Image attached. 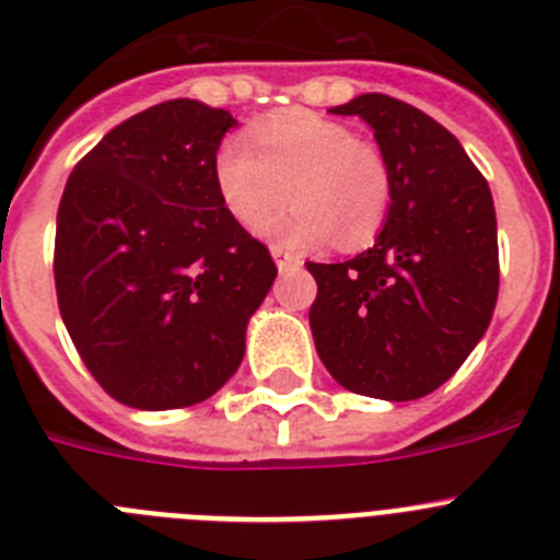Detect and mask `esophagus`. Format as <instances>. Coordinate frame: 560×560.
<instances>
[{
	"label": "esophagus",
	"mask_w": 560,
	"mask_h": 560,
	"mask_svg": "<svg viewBox=\"0 0 560 560\" xmlns=\"http://www.w3.org/2000/svg\"><path fill=\"white\" fill-rule=\"evenodd\" d=\"M271 255H275V260H277V269L280 271H291V269H300V266H303V260H300V257L296 255H291V252H285L283 246H271Z\"/></svg>",
	"instance_id": "1"
}]
</instances>
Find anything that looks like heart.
<instances>
[{
  "instance_id": "heart-1",
  "label": "heart",
  "mask_w": 560,
  "mask_h": 560,
  "mask_svg": "<svg viewBox=\"0 0 560 560\" xmlns=\"http://www.w3.org/2000/svg\"><path fill=\"white\" fill-rule=\"evenodd\" d=\"M226 212L246 230H264L296 201L275 235L289 246L341 249L370 244L393 205L387 156L353 128L314 112H285L252 128V142L230 137L212 160Z\"/></svg>"
}]
</instances>
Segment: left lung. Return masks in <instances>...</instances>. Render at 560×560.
<instances>
[{
  "label": "left lung",
  "mask_w": 560,
  "mask_h": 560,
  "mask_svg": "<svg viewBox=\"0 0 560 560\" xmlns=\"http://www.w3.org/2000/svg\"><path fill=\"white\" fill-rule=\"evenodd\" d=\"M330 112L373 128L393 205L373 249L308 264L316 353L350 393L423 398L457 373L497 308L491 187L457 137L409 103L370 92Z\"/></svg>",
  "instance_id": "left-lung-1"
}]
</instances>
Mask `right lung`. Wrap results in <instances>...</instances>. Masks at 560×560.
I'll return each mask as SVG.
<instances>
[{
    "label": "right lung",
    "instance_id": "obj_1",
    "mask_svg": "<svg viewBox=\"0 0 560 560\" xmlns=\"http://www.w3.org/2000/svg\"><path fill=\"white\" fill-rule=\"evenodd\" d=\"M232 126L224 108L156 103L112 128L63 187L58 308L92 378L126 407L182 409L224 387L275 283L269 249L212 179Z\"/></svg>",
    "mask_w": 560,
    "mask_h": 560
}]
</instances>
